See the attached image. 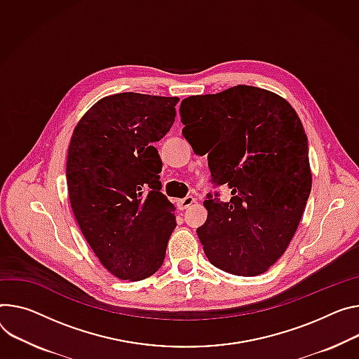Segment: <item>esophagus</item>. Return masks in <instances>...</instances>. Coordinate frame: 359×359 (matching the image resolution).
<instances>
[{"mask_svg": "<svg viewBox=\"0 0 359 359\" xmlns=\"http://www.w3.org/2000/svg\"><path fill=\"white\" fill-rule=\"evenodd\" d=\"M194 202H196V199H194L193 196H186V198H183V199H180V201L177 202V208H179L180 210H184V209H187L189 206H191Z\"/></svg>", "mask_w": 359, "mask_h": 359, "instance_id": "esophagus-1", "label": "esophagus"}]
</instances>
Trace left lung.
I'll list each match as a JSON object with an SVG mask.
<instances>
[{"label": "left lung", "instance_id": "1", "mask_svg": "<svg viewBox=\"0 0 359 359\" xmlns=\"http://www.w3.org/2000/svg\"><path fill=\"white\" fill-rule=\"evenodd\" d=\"M180 121L191 149L208 153L212 183L232 194L205 201L208 219L196 232L209 262L238 276L266 272L295 235L312 186L297 111L275 93L239 84L187 97Z\"/></svg>", "mask_w": 359, "mask_h": 359}]
</instances>
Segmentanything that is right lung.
Wrapping results in <instances>:
<instances>
[{
	"label": "right lung",
	"mask_w": 359,
	"mask_h": 359,
	"mask_svg": "<svg viewBox=\"0 0 359 359\" xmlns=\"http://www.w3.org/2000/svg\"><path fill=\"white\" fill-rule=\"evenodd\" d=\"M177 97L118 93L79 121L67 156V187L80 229L103 266L142 280L165 260L175 206L160 191L156 142L175 123Z\"/></svg>",
	"instance_id": "1"
}]
</instances>
